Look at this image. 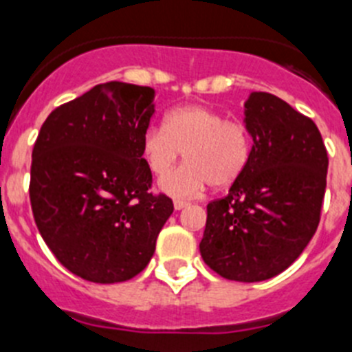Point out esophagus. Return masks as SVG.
Masks as SVG:
<instances>
[{"instance_id": "obj_1", "label": "esophagus", "mask_w": 352, "mask_h": 352, "mask_svg": "<svg viewBox=\"0 0 352 352\" xmlns=\"http://www.w3.org/2000/svg\"><path fill=\"white\" fill-rule=\"evenodd\" d=\"M173 206H175L177 210H180V209H184V207H188V206H189V201H186V200H175V201H173Z\"/></svg>"}]
</instances>
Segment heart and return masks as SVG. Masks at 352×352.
<instances>
[{
    "mask_svg": "<svg viewBox=\"0 0 352 352\" xmlns=\"http://www.w3.org/2000/svg\"><path fill=\"white\" fill-rule=\"evenodd\" d=\"M188 163L168 176L182 152ZM146 168L163 179L172 197H195L210 184L227 188L244 173L252 157V133L239 118L201 104H184L166 113L163 127L148 125L142 136Z\"/></svg>",
    "mask_w": 352,
    "mask_h": 352,
    "instance_id": "b5f03b06",
    "label": "heart"
}]
</instances>
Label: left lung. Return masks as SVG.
Masks as SVG:
<instances>
[{
    "label": "left lung",
    "mask_w": 352,
    "mask_h": 352,
    "mask_svg": "<svg viewBox=\"0 0 352 352\" xmlns=\"http://www.w3.org/2000/svg\"><path fill=\"white\" fill-rule=\"evenodd\" d=\"M252 157L227 197L207 206L201 258L235 282L285 271L319 227L328 152L314 120L280 97L253 91L244 104Z\"/></svg>",
    "instance_id": "obj_1"
}]
</instances>
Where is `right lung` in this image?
Returning a JSON list of instances; mask_svg holds the SVG:
<instances>
[{
  "instance_id": "1",
  "label": "right lung",
  "mask_w": 352,
  "mask_h": 352,
  "mask_svg": "<svg viewBox=\"0 0 352 352\" xmlns=\"http://www.w3.org/2000/svg\"><path fill=\"white\" fill-rule=\"evenodd\" d=\"M154 97L151 87L97 85L51 111L33 146L36 228L58 262L88 282L142 273L173 212L172 198L151 193L142 155Z\"/></svg>"
}]
</instances>
